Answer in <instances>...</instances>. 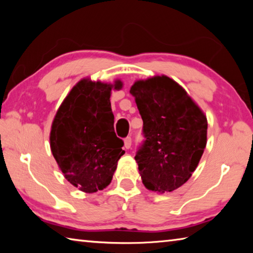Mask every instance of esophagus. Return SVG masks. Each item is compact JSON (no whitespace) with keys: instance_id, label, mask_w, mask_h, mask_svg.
Masks as SVG:
<instances>
[{"instance_id":"obj_1","label":"esophagus","mask_w":253,"mask_h":253,"mask_svg":"<svg viewBox=\"0 0 253 253\" xmlns=\"http://www.w3.org/2000/svg\"><path fill=\"white\" fill-rule=\"evenodd\" d=\"M124 143H125V148L129 149L131 147V138H130V137H126L125 140H124Z\"/></svg>"}]
</instances>
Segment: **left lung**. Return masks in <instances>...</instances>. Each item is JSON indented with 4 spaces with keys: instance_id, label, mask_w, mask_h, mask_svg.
<instances>
[{
    "instance_id": "8db88e82",
    "label": "left lung",
    "mask_w": 253,
    "mask_h": 253,
    "mask_svg": "<svg viewBox=\"0 0 253 253\" xmlns=\"http://www.w3.org/2000/svg\"><path fill=\"white\" fill-rule=\"evenodd\" d=\"M130 93L143 119L144 143L136 153L143 184L165 193L192 176L207 146V116L168 76L137 80Z\"/></svg>"
}]
</instances>
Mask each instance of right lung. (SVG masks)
Instances as JSON below:
<instances>
[{
	"label": "right lung",
	"instance_id": "obj_1",
	"mask_svg": "<svg viewBox=\"0 0 253 253\" xmlns=\"http://www.w3.org/2000/svg\"><path fill=\"white\" fill-rule=\"evenodd\" d=\"M123 83L104 84L81 79L62 101L50 131V147L68 182L84 193L109 185L124 142L114 130L111 90Z\"/></svg>",
	"mask_w": 253,
	"mask_h": 253
}]
</instances>
